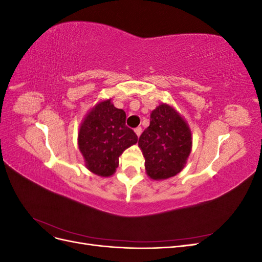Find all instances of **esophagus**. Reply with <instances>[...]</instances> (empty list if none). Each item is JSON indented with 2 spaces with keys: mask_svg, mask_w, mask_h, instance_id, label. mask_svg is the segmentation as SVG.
<instances>
[{
  "mask_svg": "<svg viewBox=\"0 0 262 262\" xmlns=\"http://www.w3.org/2000/svg\"><path fill=\"white\" fill-rule=\"evenodd\" d=\"M134 132H136V134H137L138 137H140L141 133H142V128H141V126H138V128L134 129Z\"/></svg>",
  "mask_w": 262,
  "mask_h": 262,
  "instance_id": "1",
  "label": "esophagus"
}]
</instances>
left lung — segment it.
Segmentation results:
<instances>
[{
    "label": "left lung",
    "instance_id": "8db88e82",
    "mask_svg": "<svg viewBox=\"0 0 262 262\" xmlns=\"http://www.w3.org/2000/svg\"><path fill=\"white\" fill-rule=\"evenodd\" d=\"M139 146L145 158V170L153 180L176 176L191 152L188 123L173 107L161 104L150 113L149 125L141 134Z\"/></svg>",
    "mask_w": 262,
    "mask_h": 262
}]
</instances>
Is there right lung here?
I'll return each mask as SVG.
<instances>
[{
    "label": "right lung",
    "mask_w": 262,
    "mask_h": 262,
    "mask_svg": "<svg viewBox=\"0 0 262 262\" xmlns=\"http://www.w3.org/2000/svg\"><path fill=\"white\" fill-rule=\"evenodd\" d=\"M137 134L125 125V113L112 99L95 105L78 132V148L87 169L101 177L113 176L123 150L136 144Z\"/></svg>",
    "instance_id": "right-lung-1"
}]
</instances>
